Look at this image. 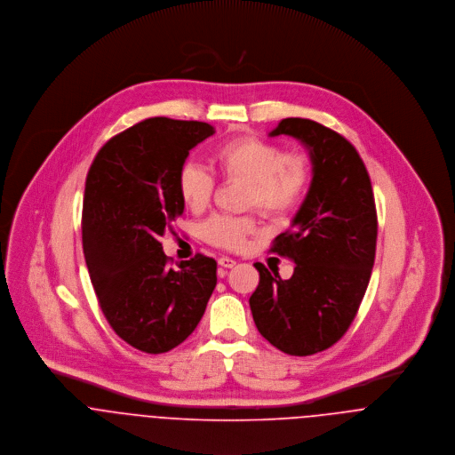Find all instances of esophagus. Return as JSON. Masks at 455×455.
Wrapping results in <instances>:
<instances>
[{
  "label": "esophagus",
  "mask_w": 455,
  "mask_h": 455,
  "mask_svg": "<svg viewBox=\"0 0 455 455\" xmlns=\"http://www.w3.org/2000/svg\"><path fill=\"white\" fill-rule=\"evenodd\" d=\"M218 263H220L223 268H232V267L235 265V259H232V258H228V256H221V258L218 259Z\"/></svg>",
  "instance_id": "34e87169"
}]
</instances>
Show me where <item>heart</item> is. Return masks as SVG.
<instances>
[{
    "mask_svg": "<svg viewBox=\"0 0 455 455\" xmlns=\"http://www.w3.org/2000/svg\"><path fill=\"white\" fill-rule=\"evenodd\" d=\"M211 164L221 178H237L248 183L244 204L256 205L270 216L291 212L305 196L310 181V165L299 152L281 148L256 136H239L223 141L211 152ZM183 204L199 212L211 203L214 180L203 165L187 162L176 180ZM258 227L251 216H212L203 225V237L220 248L243 250Z\"/></svg>",
    "mask_w": 455,
    "mask_h": 455,
    "instance_id": "obj_1",
    "label": "heart"
}]
</instances>
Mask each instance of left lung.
Here are the masks:
<instances>
[{"label": "left lung", "instance_id": "1", "mask_svg": "<svg viewBox=\"0 0 455 455\" xmlns=\"http://www.w3.org/2000/svg\"><path fill=\"white\" fill-rule=\"evenodd\" d=\"M305 145L312 181L291 228L270 251L295 261L290 279L259 272L250 299L252 319L274 347L291 355L321 353L349 330L370 283L377 246V209L368 171L353 145L308 118H284L270 136Z\"/></svg>", "mask_w": 455, "mask_h": 455}]
</instances>
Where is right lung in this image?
Masks as SVG:
<instances>
[{
	"label": "right lung",
	"mask_w": 455,
	"mask_h": 455,
	"mask_svg": "<svg viewBox=\"0 0 455 455\" xmlns=\"http://www.w3.org/2000/svg\"><path fill=\"white\" fill-rule=\"evenodd\" d=\"M205 122L155 116L111 138L85 181L82 241L100 307L113 331L148 354L174 349L203 319L216 261L197 252L169 267L160 237L183 214L176 180Z\"/></svg>",
	"instance_id": "obj_1"
}]
</instances>
